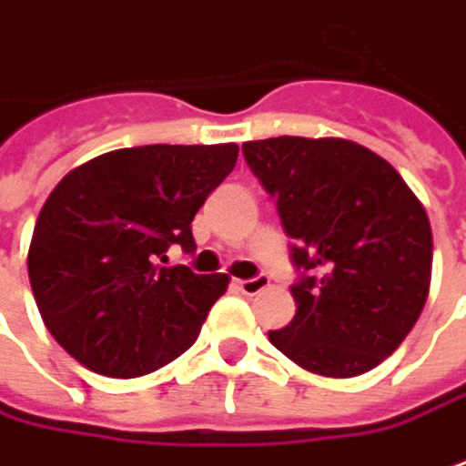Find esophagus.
Here are the masks:
<instances>
[{
  "mask_svg": "<svg viewBox=\"0 0 466 466\" xmlns=\"http://www.w3.org/2000/svg\"><path fill=\"white\" fill-rule=\"evenodd\" d=\"M267 284H269V277H267V274H258L254 279H240L238 289L243 295H256V292H261Z\"/></svg>",
  "mask_w": 466,
  "mask_h": 466,
  "instance_id": "esophagus-1",
  "label": "esophagus"
}]
</instances>
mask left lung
Segmentation results:
<instances>
[{"label": "left lung", "mask_w": 466, "mask_h": 466, "mask_svg": "<svg viewBox=\"0 0 466 466\" xmlns=\"http://www.w3.org/2000/svg\"><path fill=\"white\" fill-rule=\"evenodd\" d=\"M292 238L298 313L269 341L302 370L357 377L410 333L431 284L429 215L382 156L341 138L243 143Z\"/></svg>", "instance_id": "1"}]
</instances>
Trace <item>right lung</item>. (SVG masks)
Wrapping results in <instances>:
<instances>
[{
  "instance_id": "right-lung-1",
  "label": "right lung",
  "mask_w": 466,
  "mask_h": 466,
  "mask_svg": "<svg viewBox=\"0 0 466 466\" xmlns=\"http://www.w3.org/2000/svg\"><path fill=\"white\" fill-rule=\"evenodd\" d=\"M238 146H138L68 171L37 215L27 274L71 357L105 377L167 367L197 341L226 274L167 267L195 254L192 220L236 167Z\"/></svg>"
}]
</instances>
